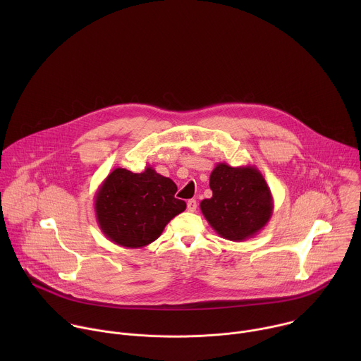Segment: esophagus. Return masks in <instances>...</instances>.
Segmentation results:
<instances>
[{
  "instance_id": "34e87169",
  "label": "esophagus",
  "mask_w": 361,
  "mask_h": 361,
  "mask_svg": "<svg viewBox=\"0 0 361 361\" xmlns=\"http://www.w3.org/2000/svg\"><path fill=\"white\" fill-rule=\"evenodd\" d=\"M187 210L191 212V213H194L197 210V201L195 200H188L187 201Z\"/></svg>"
}]
</instances>
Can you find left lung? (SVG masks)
Returning <instances> with one entry per match:
<instances>
[{"label":"left lung","instance_id":"8db88e82","mask_svg":"<svg viewBox=\"0 0 361 361\" xmlns=\"http://www.w3.org/2000/svg\"><path fill=\"white\" fill-rule=\"evenodd\" d=\"M212 198L200 202L205 220L230 241H244L266 227L273 216V195L254 166L231 167L219 163L210 174Z\"/></svg>","mask_w":361,"mask_h":361}]
</instances>
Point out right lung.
<instances>
[{
  "label": "right lung",
  "mask_w": 361,
  "mask_h": 361,
  "mask_svg": "<svg viewBox=\"0 0 361 361\" xmlns=\"http://www.w3.org/2000/svg\"><path fill=\"white\" fill-rule=\"evenodd\" d=\"M176 183L147 166L141 173L114 169L94 197L97 223L117 245L141 248L156 241L187 204L174 197Z\"/></svg>",
  "instance_id": "add662e5"
}]
</instances>
